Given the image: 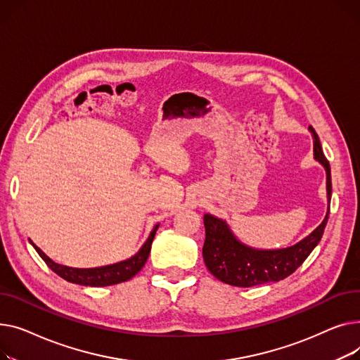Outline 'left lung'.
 Wrapping results in <instances>:
<instances>
[{
  "instance_id": "obj_1",
  "label": "left lung",
  "mask_w": 360,
  "mask_h": 360,
  "mask_svg": "<svg viewBox=\"0 0 360 360\" xmlns=\"http://www.w3.org/2000/svg\"><path fill=\"white\" fill-rule=\"evenodd\" d=\"M314 136V158L321 162L327 174L328 210L324 221L308 237L295 245L279 250L251 248L236 238L225 221L206 214L203 217L206 238L203 244V260L207 270L224 283L250 288L269 282H279L297 270L311 251L320 243L328 221L331 200L330 164L323 154L319 135L309 126Z\"/></svg>"
}]
</instances>
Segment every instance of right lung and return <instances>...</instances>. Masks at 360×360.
Wrapping results in <instances>:
<instances>
[{
	"mask_svg": "<svg viewBox=\"0 0 360 360\" xmlns=\"http://www.w3.org/2000/svg\"><path fill=\"white\" fill-rule=\"evenodd\" d=\"M158 226H160L158 224L154 226V229L151 231V234L145 241V244L131 259L115 263V264H109V266L94 267V269H75V267L58 264L53 260H51L39 247H36L34 243H32V241L30 243L39 252V256L44 259L45 263L62 279H65L71 283L82 285V286H110V285L122 283V282L132 279L135 274L143 267V264L148 260V256H150L151 244H153V240L155 237V232H157Z\"/></svg>",
	"mask_w": 360,
	"mask_h": 360,
	"instance_id": "right-lung-1",
	"label": "right lung"
}]
</instances>
